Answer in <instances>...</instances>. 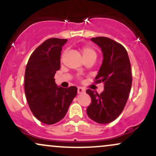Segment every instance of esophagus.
<instances>
[{
    "label": "esophagus",
    "mask_w": 156,
    "mask_h": 156,
    "mask_svg": "<svg viewBox=\"0 0 156 156\" xmlns=\"http://www.w3.org/2000/svg\"><path fill=\"white\" fill-rule=\"evenodd\" d=\"M77 92H78L79 94H80V93H83L85 92V90L84 88H82V87H78Z\"/></svg>",
    "instance_id": "1"
}]
</instances>
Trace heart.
<instances>
[{"label":"heart","mask_w":156,"mask_h":156,"mask_svg":"<svg viewBox=\"0 0 156 156\" xmlns=\"http://www.w3.org/2000/svg\"><path fill=\"white\" fill-rule=\"evenodd\" d=\"M81 52L82 54L83 59H87V58H92V59L96 60V52L93 49L92 47L85 46L81 49Z\"/></svg>","instance_id":"b5f03b06"}]
</instances>
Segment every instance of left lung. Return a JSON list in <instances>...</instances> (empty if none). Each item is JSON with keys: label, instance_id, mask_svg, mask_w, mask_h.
I'll return each mask as SVG.
<instances>
[{"label": "left lung", "instance_id": "1", "mask_svg": "<svg viewBox=\"0 0 156 156\" xmlns=\"http://www.w3.org/2000/svg\"><path fill=\"white\" fill-rule=\"evenodd\" d=\"M91 41L101 49L103 61L96 83L104 82V90L101 94L88 89L91 103L87 114L93 121L100 124L109 123L123 110L129 98L132 84L131 63L123 46L107 37H96Z\"/></svg>", "mask_w": 156, "mask_h": 156}]
</instances>
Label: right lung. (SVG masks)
Wrapping results in <instances>:
<instances>
[{"label":"right lung","instance_id":"obj_1","mask_svg":"<svg viewBox=\"0 0 156 156\" xmlns=\"http://www.w3.org/2000/svg\"><path fill=\"white\" fill-rule=\"evenodd\" d=\"M67 39L51 38L32 53L25 74V93L31 112L39 121L52 125L61 120L77 93V87H58L55 74Z\"/></svg>","mask_w":156,"mask_h":156}]
</instances>
